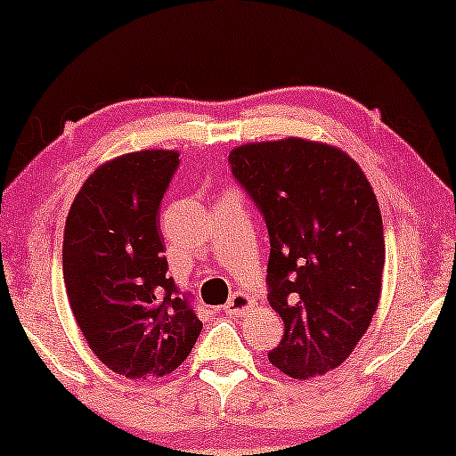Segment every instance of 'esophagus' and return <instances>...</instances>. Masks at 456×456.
Returning a JSON list of instances; mask_svg holds the SVG:
<instances>
[{
    "label": "esophagus",
    "instance_id": "1",
    "mask_svg": "<svg viewBox=\"0 0 456 456\" xmlns=\"http://www.w3.org/2000/svg\"><path fill=\"white\" fill-rule=\"evenodd\" d=\"M248 306H250L248 294H244V291H235V294L229 297L227 305H224V313H227V315H242Z\"/></svg>",
    "mask_w": 456,
    "mask_h": 456
}]
</instances>
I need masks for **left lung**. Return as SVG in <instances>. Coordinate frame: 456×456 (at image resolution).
<instances>
[{
	"mask_svg": "<svg viewBox=\"0 0 456 456\" xmlns=\"http://www.w3.org/2000/svg\"><path fill=\"white\" fill-rule=\"evenodd\" d=\"M229 162L270 233L268 300L285 334L268 360L294 379L326 375L378 311L386 261L378 197L358 162L317 141L244 143Z\"/></svg>",
	"mask_w": 456,
	"mask_h": 456,
	"instance_id": "1",
	"label": "left lung"
}]
</instances>
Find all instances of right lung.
Segmentation results:
<instances>
[{"mask_svg":"<svg viewBox=\"0 0 456 456\" xmlns=\"http://www.w3.org/2000/svg\"><path fill=\"white\" fill-rule=\"evenodd\" d=\"M141 150L83 182L66 218L68 302L98 360L124 378H162L191 354L203 323L167 276L160 201L180 159Z\"/></svg>","mask_w":456,"mask_h":456,"instance_id":"obj_1","label":"right lung"}]
</instances>
